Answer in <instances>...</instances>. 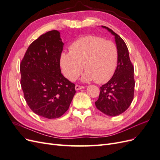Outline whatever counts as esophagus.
Instances as JSON below:
<instances>
[{"label": "esophagus", "mask_w": 160, "mask_h": 160, "mask_svg": "<svg viewBox=\"0 0 160 160\" xmlns=\"http://www.w3.org/2000/svg\"><path fill=\"white\" fill-rule=\"evenodd\" d=\"M75 88V90L78 91V90H80V89H84L85 87H83V86H80V85H76Z\"/></svg>", "instance_id": "34e87169"}]
</instances>
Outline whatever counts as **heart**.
<instances>
[{
  "mask_svg": "<svg viewBox=\"0 0 160 160\" xmlns=\"http://www.w3.org/2000/svg\"><path fill=\"white\" fill-rule=\"evenodd\" d=\"M118 50L112 41L93 35L81 37L69 46V52L60 56L62 72L67 79L75 81L83 69L82 81L95 80L99 83L108 81L115 71Z\"/></svg>",
  "mask_w": 160,
  "mask_h": 160,
  "instance_id": "1",
  "label": "heart"
}]
</instances>
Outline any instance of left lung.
I'll use <instances>...</instances> for the list:
<instances>
[{"label":"left lung","instance_id":"1","mask_svg":"<svg viewBox=\"0 0 160 160\" xmlns=\"http://www.w3.org/2000/svg\"><path fill=\"white\" fill-rule=\"evenodd\" d=\"M101 27L114 36L118 50V61L112 78L100 88L99 97L95 105L102 113L113 117L123 113L132 102L135 87L134 69L124 41L111 28L105 26Z\"/></svg>","mask_w":160,"mask_h":160}]
</instances>
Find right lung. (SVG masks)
<instances>
[{
  "label": "right lung",
  "instance_id": "right-lung-1",
  "mask_svg": "<svg viewBox=\"0 0 160 160\" xmlns=\"http://www.w3.org/2000/svg\"><path fill=\"white\" fill-rule=\"evenodd\" d=\"M63 46L59 31L47 32L28 47L20 66L27 103L34 113L47 119L63 115L76 93L75 84L61 74Z\"/></svg>",
  "mask_w": 160,
  "mask_h": 160
}]
</instances>
